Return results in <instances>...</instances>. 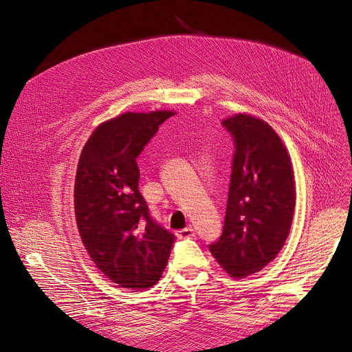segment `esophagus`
<instances>
[{"instance_id":"34e87169","label":"esophagus","mask_w":352,"mask_h":352,"mask_svg":"<svg viewBox=\"0 0 352 352\" xmlns=\"http://www.w3.org/2000/svg\"><path fill=\"white\" fill-rule=\"evenodd\" d=\"M178 238H191V236H196V230L191 228V226H188V228H184L177 232Z\"/></svg>"}]
</instances>
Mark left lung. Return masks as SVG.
Wrapping results in <instances>:
<instances>
[{
	"mask_svg": "<svg viewBox=\"0 0 352 352\" xmlns=\"http://www.w3.org/2000/svg\"><path fill=\"white\" fill-rule=\"evenodd\" d=\"M234 140L223 231L209 244L234 278L262 270L285 244L296 208V183L285 146L269 124L238 114L222 121Z\"/></svg>",
	"mask_w": 352,
	"mask_h": 352,
	"instance_id": "obj_1",
	"label": "left lung"
}]
</instances>
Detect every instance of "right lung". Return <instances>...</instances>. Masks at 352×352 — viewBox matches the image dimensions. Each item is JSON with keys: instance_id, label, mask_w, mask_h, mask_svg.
I'll use <instances>...</instances> for the list:
<instances>
[{"instance_id": "right-lung-1", "label": "right lung", "mask_w": 352, "mask_h": 352, "mask_svg": "<svg viewBox=\"0 0 352 352\" xmlns=\"http://www.w3.org/2000/svg\"><path fill=\"white\" fill-rule=\"evenodd\" d=\"M174 112H126L92 133L77 165L74 210L89 256L118 287L160 280L175 235L157 223L139 191L138 156Z\"/></svg>"}]
</instances>
